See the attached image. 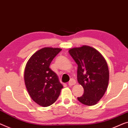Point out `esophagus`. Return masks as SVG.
I'll return each mask as SVG.
<instances>
[{
    "label": "esophagus",
    "mask_w": 128,
    "mask_h": 128,
    "mask_svg": "<svg viewBox=\"0 0 128 128\" xmlns=\"http://www.w3.org/2000/svg\"><path fill=\"white\" fill-rule=\"evenodd\" d=\"M76 83V82L75 79H70V80L68 82V86H73L74 84H75Z\"/></svg>",
    "instance_id": "esophagus-1"
}]
</instances>
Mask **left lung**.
Listing matches in <instances>:
<instances>
[{
    "label": "left lung",
    "instance_id": "1",
    "mask_svg": "<svg viewBox=\"0 0 128 128\" xmlns=\"http://www.w3.org/2000/svg\"><path fill=\"white\" fill-rule=\"evenodd\" d=\"M68 52L78 64V82L84 91L78 100L85 105H95L108 87L109 70L105 58L96 49L88 45L72 48Z\"/></svg>",
    "mask_w": 128,
    "mask_h": 128
}]
</instances>
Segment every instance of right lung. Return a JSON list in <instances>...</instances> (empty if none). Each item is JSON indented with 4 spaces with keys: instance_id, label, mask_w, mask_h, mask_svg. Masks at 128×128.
<instances>
[{
    "instance_id": "obj_1",
    "label": "right lung",
    "mask_w": 128,
    "mask_h": 128,
    "mask_svg": "<svg viewBox=\"0 0 128 128\" xmlns=\"http://www.w3.org/2000/svg\"><path fill=\"white\" fill-rule=\"evenodd\" d=\"M62 50L58 48L45 47L28 59L24 72V80L28 93L36 104L47 107L56 102L63 86L57 74L49 66Z\"/></svg>"
}]
</instances>
